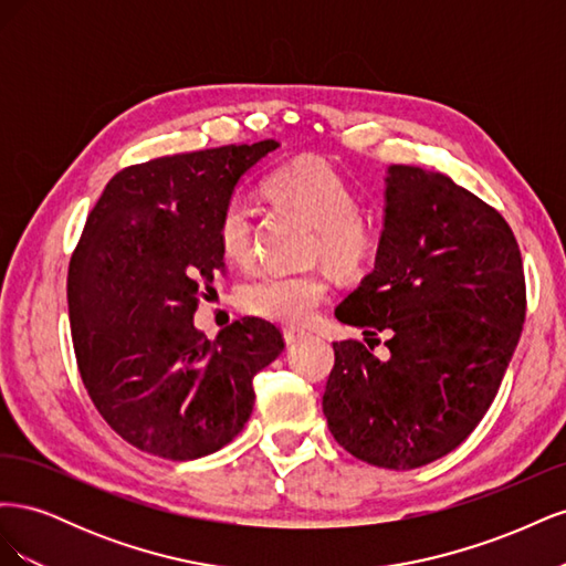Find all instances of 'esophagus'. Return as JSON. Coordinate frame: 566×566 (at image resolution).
<instances>
[{
    "mask_svg": "<svg viewBox=\"0 0 566 566\" xmlns=\"http://www.w3.org/2000/svg\"><path fill=\"white\" fill-rule=\"evenodd\" d=\"M283 337H285L287 345H295V342H300L304 337V331H300V328H283Z\"/></svg>",
    "mask_w": 566,
    "mask_h": 566,
    "instance_id": "esophagus-1",
    "label": "esophagus"
}]
</instances>
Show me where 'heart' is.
Returning a JSON list of instances; mask_svg holds the SVG:
<instances>
[{
	"label": "heart",
	"mask_w": 566,
	"mask_h": 566,
	"mask_svg": "<svg viewBox=\"0 0 566 566\" xmlns=\"http://www.w3.org/2000/svg\"><path fill=\"white\" fill-rule=\"evenodd\" d=\"M273 198L304 212L318 224L316 256L337 273H361L378 252V233L368 219L358 214L361 205L352 184L335 167L316 158H302L279 167L266 179ZM217 241L227 260L245 264L254 250V221L243 198H229L217 219ZM328 297L323 273L264 271L238 290L241 310L285 325L310 321Z\"/></svg>",
	"instance_id": "b5f03b06"
}]
</instances>
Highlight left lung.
Returning a JSON list of instances; mask_svg holds the SVG:
<instances>
[{"mask_svg": "<svg viewBox=\"0 0 566 566\" xmlns=\"http://www.w3.org/2000/svg\"><path fill=\"white\" fill-rule=\"evenodd\" d=\"M524 314L522 254L503 214L447 175L391 165L375 269L335 310L368 347L333 342L331 434L387 470L451 453L499 394ZM378 332L390 337L382 363Z\"/></svg>", "mask_w": 566, "mask_h": 566, "instance_id": "left-lung-1", "label": "left lung"}]
</instances>
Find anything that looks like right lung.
Masks as SVG:
<instances>
[{
	"label": "right lung",
	"mask_w": 566,
	"mask_h": 566,
	"mask_svg": "<svg viewBox=\"0 0 566 566\" xmlns=\"http://www.w3.org/2000/svg\"><path fill=\"white\" fill-rule=\"evenodd\" d=\"M279 142L219 146L129 165L108 181L67 266L82 382L113 430L167 460L227 447L254 406L252 380L285 339L245 316L210 342L198 297L224 252L217 219L245 169Z\"/></svg>",
	"instance_id": "right-lung-1"
}]
</instances>
